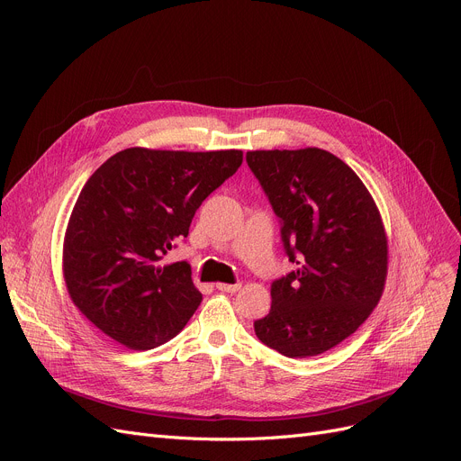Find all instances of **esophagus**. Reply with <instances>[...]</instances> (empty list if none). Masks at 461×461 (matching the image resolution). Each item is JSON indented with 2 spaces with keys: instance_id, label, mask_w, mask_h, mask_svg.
<instances>
[{
  "instance_id": "esophagus-1",
  "label": "esophagus",
  "mask_w": 461,
  "mask_h": 461,
  "mask_svg": "<svg viewBox=\"0 0 461 461\" xmlns=\"http://www.w3.org/2000/svg\"><path fill=\"white\" fill-rule=\"evenodd\" d=\"M216 289L224 294H235L240 289V284H216Z\"/></svg>"
}]
</instances>
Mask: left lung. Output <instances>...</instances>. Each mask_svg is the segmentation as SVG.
Masks as SVG:
<instances>
[{"instance_id":"1","label":"left lung","mask_w":461,"mask_h":461,"mask_svg":"<svg viewBox=\"0 0 461 461\" xmlns=\"http://www.w3.org/2000/svg\"><path fill=\"white\" fill-rule=\"evenodd\" d=\"M249 167L297 269L271 284V310L254 321L259 340L289 358L316 357L368 320L386 278V235L366 186L318 148L249 151Z\"/></svg>"}]
</instances>
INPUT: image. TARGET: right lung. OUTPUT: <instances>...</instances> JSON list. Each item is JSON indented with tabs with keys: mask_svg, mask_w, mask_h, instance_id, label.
<instances>
[{
	"mask_svg": "<svg viewBox=\"0 0 461 461\" xmlns=\"http://www.w3.org/2000/svg\"><path fill=\"white\" fill-rule=\"evenodd\" d=\"M243 151L110 157L84 185L65 233L63 275L84 316L115 342L145 351L172 340L202 303L190 265L160 267L202 202L231 177Z\"/></svg>",
	"mask_w": 461,
	"mask_h": 461,
	"instance_id": "1",
	"label": "right lung"
}]
</instances>
